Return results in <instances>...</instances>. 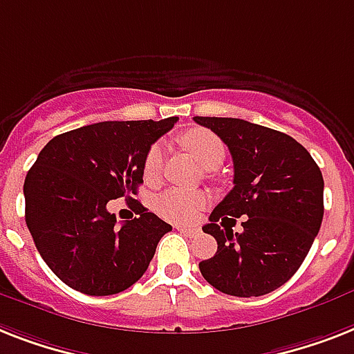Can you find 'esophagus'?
Segmentation results:
<instances>
[{
  "label": "esophagus",
  "instance_id": "esophagus-1",
  "mask_svg": "<svg viewBox=\"0 0 354 354\" xmlns=\"http://www.w3.org/2000/svg\"><path fill=\"white\" fill-rule=\"evenodd\" d=\"M178 231L183 232L185 236H196L198 234V229H191V227H176Z\"/></svg>",
  "mask_w": 354,
  "mask_h": 354
}]
</instances>
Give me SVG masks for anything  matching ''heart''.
<instances>
[{
  "mask_svg": "<svg viewBox=\"0 0 354 354\" xmlns=\"http://www.w3.org/2000/svg\"><path fill=\"white\" fill-rule=\"evenodd\" d=\"M183 147L196 158L205 169H216L225 158V143L207 129H192L182 136ZM165 147L162 142L151 145L147 151L143 172L147 178L158 176L162 169ZM207 205V194L202 191L167 189L154 198V211L162 218L174 223L192 222Z\"/></svg>",
  "mask_w": 354,
  "mask_h": 354,
  "instance_id": "b5f03b06",
  "label": "heart"
}]
</instances>
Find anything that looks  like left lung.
<instances>
[{
  "instance_id": "left-lung-1",
  "label": "left lung",
  "mask_w": 354,
  "mask_h": 354,
  "mask_svg": "<svg viewBox=\"0 0 354 354\" xmlns=\"http://www.w3.org/2000/svg\"><path fill=\"white\" fill-rule=\"evenodd\" d=\"M194 122L220 136L234 163V187L203 225L218 251L200 261V271L231 297L267 295L300 269L320 231V167L304 145L274 129L238 118L194 116ZM240 216H248L244 231L232 235L225 222Z\"/></svg>"
}]
</instances>
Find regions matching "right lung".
Returning a JSON list of instances; mask_svg holds the SVG:
<instances>
[{"instance_id": "add662e5", "label": "right lung", "mask_w": 354, "mask_h": 354, "mask_svg": "<svg viewBox=\"0 0 354 354\" xmlns=\"http://www.w3.org/2000/svg\"><path fill=\"white\" fill-rule=\"evenodd\" d=\"M176 116L160 122H100L53 138L27 172L25 222L36 249L63 283L91 297L116 295L147 271L172 229L134 200L136 214L116 227L111 200H132L143 162Z\"/></svg>"}]
</instances>
